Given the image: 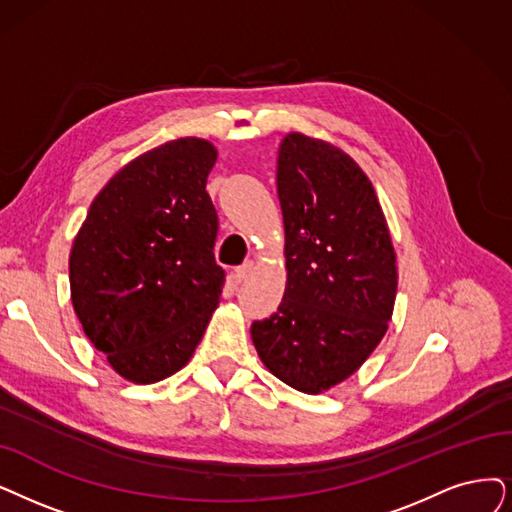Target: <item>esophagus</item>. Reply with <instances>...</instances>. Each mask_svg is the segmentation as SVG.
Wrapping results in <instances>:
<instances>
[{
    "instance_id": "obj_1",
    "label": "esophagus",
    "mask_w": 512,
    "mask_h": 512,
    "mask_svg": "<svg viewBox=\"0 0 512 512\" xmlns=\"http://www.w3.org/2000/svg\"><path fill=\"white\" fill-rule=\"evenodd\" d=\"M252 271H254V262H252V260L243 262L241 267H237V269H235V279L241 283V281H245V279L250 277V273H252Z\"/></svg>"
}]
</instances>
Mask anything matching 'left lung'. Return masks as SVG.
Listing matches in <instances>:
<instances>
[{"mask_svg": "<svg viewBox=\"0 0 512 512\" xmlns=\"http://www.w3.org/2000/svg\"><path fill=\"white\" fill-rule=\"evenodd\" d=\"M285 229L283 300L252 323L267 370L306 395L353 376L388 330L397 254L378 195L332 142L285 134L277 155Z\"/></svg>", "mask_w": 512, "mask_h": 512, "instance_id": "obj_1", "label": "left lung"}]
</instances>
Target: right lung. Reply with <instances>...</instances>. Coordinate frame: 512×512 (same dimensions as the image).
<instances>
[{
    "instance_id": "1",
    "label": "right lung",
    "mask_w": 512,
    "mask_h": 512,
    "mask_svg": "<svg viewBox=\"0 0 512 512\" xmlns=\"http://www.w3.org/2000/svg\"><path fill=\"white\" fill-rule=\"evenodd\" d=\"M216 159L212 142L195 136L138 155L94 197L75 235L73 311L134 384L182 370L220 302L218 216L206 191Z\"/></svg>"
}]
</instances>
